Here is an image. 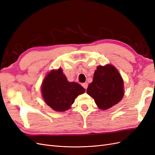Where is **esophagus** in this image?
<instances>
[{
  "mask_svg": "<svg viewBox=\"0 0 155 155\" xmlns=\"http://www.w3.org/2000/svg\"><path fill=\"white\" fill-rule=\"evenodd\" d=\"M82 86L83 87V88L85 89H87L88 87V83H84L82 84Z\"/></svg>",
  "mask_w": 155,
  "mask_h": 155,
  "instance_id": "obj_1",
  "label": "esophagus"
}]
</instances>
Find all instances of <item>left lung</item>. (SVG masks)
<instances>
[{
	"instance_id": "left-lung-1",
	"label": "left lung",
	"mask_w": 155,
	"mask_h": 155,
	"mask_svg": "<svg viewBox=\"0 0 155 155\" xmlns=\"http://www.w3.org/2000/svg\"><path fill=\"white\" fill-rule=\"evenodd\" d=\"M124 88L123 79L118 70L113 65L107 64L97 67L87 93L94 100L99 109L107 110L121 100Z\"/></svg>"
}]
</instances>
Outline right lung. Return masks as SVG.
<instances>
[{"label": "right lung", "instance_id": "1", "mask_svg": "<svg viewBox=\"0 0 155 155\" xmlns=\"http://www.w3.org/2000/svg\"><path fill=\"white\" fill-rule=\"evenodd\" d=\"M85 90L76 82L68 81L62 69L52 70L42 83L41 92L45 103L55 111L68 110L76 97Z\"/></svg>", "mask_w": 155, "mask_h": 155}]
</instances>
